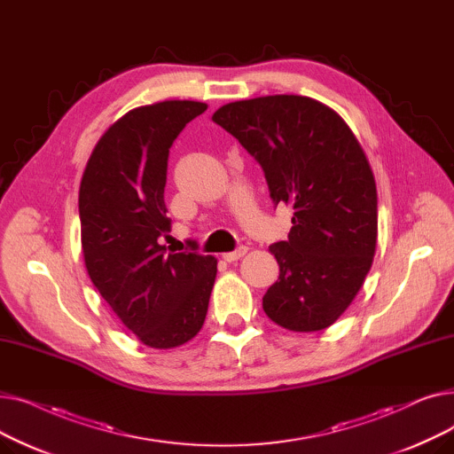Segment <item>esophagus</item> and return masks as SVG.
<instances>
[{"label":"esophagus","mask_w":454,"mask_h":454,"mask_svg":"<svg viewBox=\"0 0 454 454\" xmlns=\"http://www.w3.org/2000/svg\"><path fill=\"white\" fill-rule=\"evenodd\" d=\"M247 252H248V247H239V248H235L233 252H226V254H223V257H224V261H228V263H231V261L241 259Z\"/></svg>","instance_id":"esophagus-1"}]
</instances>
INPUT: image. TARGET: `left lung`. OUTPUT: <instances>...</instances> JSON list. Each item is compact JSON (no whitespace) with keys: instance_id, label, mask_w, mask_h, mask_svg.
<instances>
[{"instance_id":"8db88e82","label":"left lung","mask_w":454,"mask_h":454,"mask_svg":"<svg viewBox=\"0 0 454 454\" xmlns=\"http://www.w3.org/2000/svg\"><path fill=\"white\" fill-rule=\"evenodd\" d=\"M213 121L261 165L274 206L293 209L289 239L270 247L279 278L263 311L291 331L329 327L363 287L377 245V189L359 141L301 95L235 101Z\"/></svg>"}]
</instances>
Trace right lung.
Segmentation results:
<instances>
[{
	"label": "right lung",
	"instance_id": "1",
	"mask_svg": "<svg viewBox=\"0 0 454 454\" xmlns=\"http://www.w3.org/2000/svg\"><path fill=\"white\" fill-rule=\"evenodd\" d=\"M207 105L163 101L125 114L103 134L79 191L81 239L91 283L112 311L151 348L185 344L200 331L217 259L167 252L163 191L169 149Z\"/></svg>",
	"mask_w": 454,
	"mask_h": 454
}]
</instances>
